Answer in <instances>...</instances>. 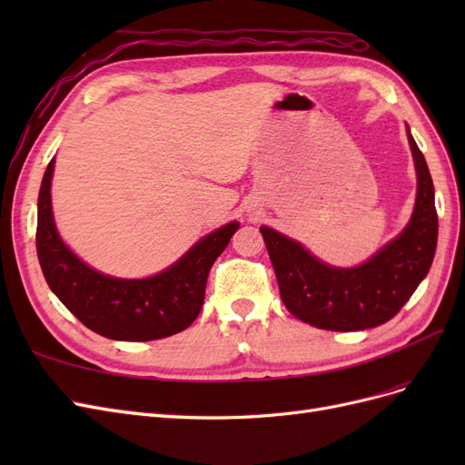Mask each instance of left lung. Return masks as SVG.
<instances>
[{
    "label": "left lung",
    "mask_w": 465,
    "mask_h": 465,
    "mask_svg": "<svg viewBox=\"0 0 465 465\" xmlns=\"http://www.w3.org/2000/svg\"><path fill=\"white\" fill-rule=\"evenodd\" d=\"M417 171V200L403 232L357 267H333L299 242L262 227L281 301L299 320L320 330L357 331L396 316L430 270L439 238L434 186L423 153L407 128Z\"/></svg>",
    "instance_id": "8db88e82"
}]
</instances>
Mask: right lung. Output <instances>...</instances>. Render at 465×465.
I'll list each match as a JSON object with an SVG mask.
<instances>
[{
    "label": "right lung",
    "instance_id": "1",
    "mask_svg": "<svg viewBox=\"0 0 465 465\" xmlns=\"http://www.w3.org/2000/svg\"><path fill=\"white\" fill-rule=\"evenodd\" d=\"M54 163H48L42 178L36 224V254L52 292L81 323L108 340L153 341L186 330L203 306L211 265L227 248L238 223L207 234L153 277L116 279L98 273L55 231L50 200Z\"/></svg>",
    "mask_w": 465,
    "mask_h": 465
}]
</instances>
